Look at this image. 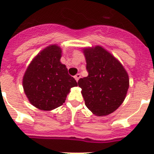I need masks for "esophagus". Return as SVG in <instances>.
Wrapping results in <instances>:
<instances>
[{
    "label": "esophagus",
    "instance_id": "obj_1",
    "mask_svg": "<svg viewBox=\"0 0 154 154\" xmlns=\"http://www.w3.org/2000/svg\"><path fill=\"white\" fill-rule=\"evenodd\" d=\"M74 78H75V80H76V81H78L79 80V79L80 78V74H76L75 76H74Z\"/></svg>",
    "mask_w": 154,
    "mask_h": 154
}]
</instances>
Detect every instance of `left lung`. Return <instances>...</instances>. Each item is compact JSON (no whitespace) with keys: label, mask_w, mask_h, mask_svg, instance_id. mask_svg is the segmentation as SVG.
Instances as JSON below:
<instances>
[{"label":"left lung","mask_w":154,"mask_h":154,"mask_svg":"<svg viewBox=\"0 0 154 154\" xmlns=\"http://www.w3.org/2000/svg\"><path fill=\"white\" fill-rule=\"evenodd\" d=\"M88 76L78 80L85 105L96 116L116 111L123 103L129 79L121 63L100 46L84 49Z\"/></svg>","instance_id":"8db88e82"}]
</instances>
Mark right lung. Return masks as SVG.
Masks as SVG:
<instances>
[{"mask_svg": "<svg viewBox=\"0 0 154 154\" xmlns=\"http://www.w3.org/2000/svg\"><path fill=\"white\" fill-rule=\"evenodd\" d=\"M61 49L52 45L37 54L23 79L24 92L30 103L41 110H52L65 102L70 89L77 86L60 62Z\"/></svg>", "mask_w": 154, "mask_h": 154, "instance_id": "right-lung-1", "label": "right lung"}]
</instances>
